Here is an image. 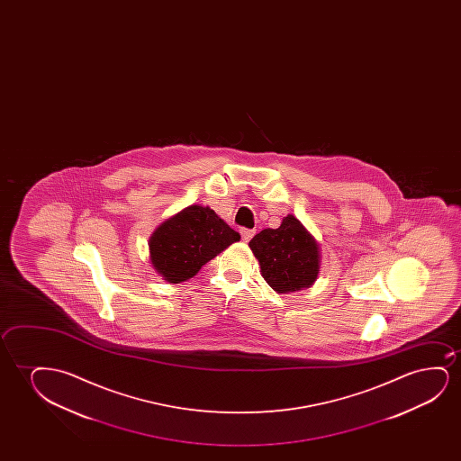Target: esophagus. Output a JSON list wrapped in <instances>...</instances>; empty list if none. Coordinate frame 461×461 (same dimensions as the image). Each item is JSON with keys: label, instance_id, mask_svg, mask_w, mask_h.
Here are the masks:
<instances>
[{"label": "esophagus", "instance_id": "1", "mask_svg": "<svg viewBox=\"0 0 461 461\" xmlns=\"http://www.w3.org/2000/svg\"><path fill=\"white\" fill-rule=\"evenodd\" d=\"M253 234H255L253 230H247V228H242V230H240V236H242V240H244V242H249V240H252Z\"/></svg>", "mask_w": 461, "mask_h": 461}]
</instances>
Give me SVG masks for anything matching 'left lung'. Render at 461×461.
<instances>
[{"label":"left lung","mask_w":461,"mask_h":461,"mask_svg":"<svg viewBox=\"0 0 461 461\" xmlns=\"http://www.w3.org/2000/svg\"><path fill=\"white\" fill-rule=\"evenodd\" d=\"M258 259L261 276L278 294L305 290L315 284L321 267V249L296 215L284 217L282 225L266 228L249 242Z\"/></svg>","instance_id":"8db88e82"}]
</instances>
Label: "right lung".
Listing matches in <instances>:
<instances>
[{"mask_svg": "<svg viewBox=\"0 0 461 461\" xmlns=\"http://www.w3.org/2000/svg\"><path fill=\"white\" fill-rule=\"evenodd\" d=\"M240 240L209 206L192 204L154 230L148 242L149 261L165 282L181 284Z\"/></svg>", "mask_w": 461, "mask_h": 461, "instance_id": "obj_1", "label": "right lung"}]
</instances>
